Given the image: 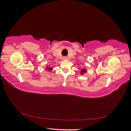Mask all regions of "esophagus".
<instances>
[{"mask_svg": "<svg viewBox=\"0 0 131 131\" xmlns=\"http://www.w3.org/2000/svg\"><path fill=\"white\" fill-rule=\"evenodd\" d=\"M68 59L67 57H63V60H66V59Z\"/></svg>", "mask_w": 131, "mask_h": 131, "instance_id": "obj_1", "label": "esophagus"}]
</instances>
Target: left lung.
Wrapping results in <instances>:
<instances>
[{
	"mask_svg": "<svg viewBox=\"0 0 131 131\" xmlns=\"http://www.w3.org/2000/svg\"><path fill=\"white\" fill-rule=\"evenodd\" d=\"M87 72V69L86 68H82L80 70V74L81 75H84L85 73Z\"/></svg>",
	"mask_w": 131,
	"mask_h": 131,
	"instance_id": "1",
	"label": "left lung"
}]
</instances>
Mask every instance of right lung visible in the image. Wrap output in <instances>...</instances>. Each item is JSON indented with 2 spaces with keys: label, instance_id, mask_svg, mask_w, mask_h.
Here are the masks:
<instances>
[{
  "label": "right lung",
  "instance_id": "1",
  "mask_svg": "<svg viewBox=\"0 0 131 131\" xmlns=\"http://www.w3.org/2000/svg\"><path fill=\"white\" fill-rule=\"evenodd\" d=\"M45 69H46V70H47V72H50L52 70V68L51 67V66H50L49 65H47V66H46Z\"/></svg>",
  "mask_w": 131,
  "mask_h": 131
}]
</instances>
